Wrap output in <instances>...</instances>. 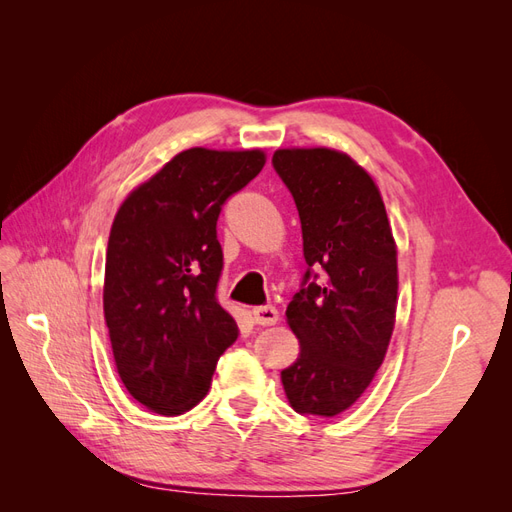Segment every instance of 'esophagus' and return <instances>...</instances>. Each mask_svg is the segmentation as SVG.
Listing matches in <instances>:
<instances>
[{"mask_svg": "<svg viewBox=\"0 0 512 512\" xmlns=\"http://www.w3.org/2000/svg\"><path fill=\"white\" fill-rule=\"evenodd\" d=\"M254 320L260 327H273V324L280 320V312L273 305H258L254 307Z\"/></svg>", "mask_w": 512, "mask_h": 512, "instance_id": "1", "label": "esophagus"}]
</instances>
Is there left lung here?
<instances>
[{"instance_id":"1","label":"left lung","mask_w":512,"mask_h":512,"mask_svg":"<svg viewBox=\"0 0 512 512\" xmlns=\"http://www.w3.org/2000/svg\"><path fill=\"white\" fill-rule=\"evenodd\" d=\"M307 269L286 318L301 354L282 371L299 414L335 416L374 380L397 309V250L382 196L361 166L333 149H280Z\"/></svg>"}]
</instances>
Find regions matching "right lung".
<instances>
[{
	"label": "right lung",
	"mask_w": 512,
	"mask_h": 512,
	"mask_svg": "<svg viewBox=\"0 0 512 512\" xmlns=\"http://www.w3.org/2000/svg\"><path fill=\"white\" fill-rule=\"evenodd\" d=\"M265 153L181 151L119 207L108 237L104 318L121 382L158 414H181L209 391L239 327L218 301L226 200Z\"/></svg>",
	"instance_id": "add662e5"
}]
</instances>
